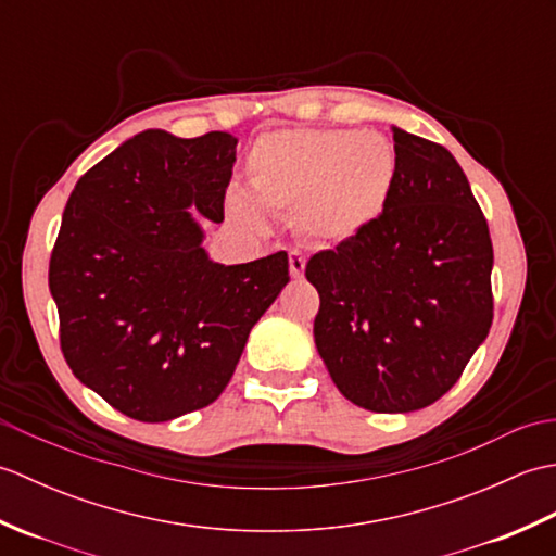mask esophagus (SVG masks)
Wrapping results in <instances>:
<instances>
[{"mask_svg": "<svg viewBox=\"0 0 556 556\" xmlns=\"http://www.w3.org/2000/svg\"><path fill=\"white\" fill-rule=\"evenodd\" d=\"M289 269L293 277H301L303 269H305V255L299 253V251H291L289 253Z\"/></svg>", "mask_w": 556, "mask_h": 556, "instance_id": "esophagus-1", "label": "esophagus"}]
</instances>
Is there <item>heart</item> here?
Wrapping results in <instances>:
<instances>
[{"label": "heart", "mask_w": 556, "mask_h": 556, "mask_svg": "<svg viewBox=\"0 0 556 556\" xmlns=\"http://www.w3.org/2000/svg\"><path fill=\"white\" fill-rule=\"evenodd\" d=\"M396 169V150L382 134L281 128L255 140L245 160L251 191L229 188L227 210L253 231L267 227V210H296L303 236L341 243L382 215Z\"/></svg>", "instance_id": "b5f03b06"}]
</instances>
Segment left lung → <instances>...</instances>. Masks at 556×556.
Listing matches in <instances>:
<instances>
[{
  "label": "left lung",
  "mask_w": 556,
  "mask_h": 556,
  "mask_svg": "<svg viewBox=\"0 0 556 556\" xmlns=\"http://www.w3.org/2000/svg\"><path fill=\"white\" fill-rule=\"evenodd\" d=\"M396 184L368 229L315 253V346L339 392L375 413L434 404L492 325V241L446 148L392 128Z\"/></svg>",
  "instance_id": "obj_1"
}]
</instances>
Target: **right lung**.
Returning a JSON list of instances; mask_svg holds the SVG:
<instances>
[{
  "mask_svg": "<svg viewBox=\"0 0 556 556\" xmlns=\"http://www.w3.org/2000/svg\"><path fill=\"white\" fill-rule=\"evenodd\" d=\"M239 138L150 128L80 176L50 257L62 353L124 416L210 406L289 281L285 251L212 263L197 217L224 219Z\"/></svg>",
  "mask_w": 556,
  "mask_h": 556,
  "instance_id": "obj_1",
  "label": "right lung"
}]
</instances>
